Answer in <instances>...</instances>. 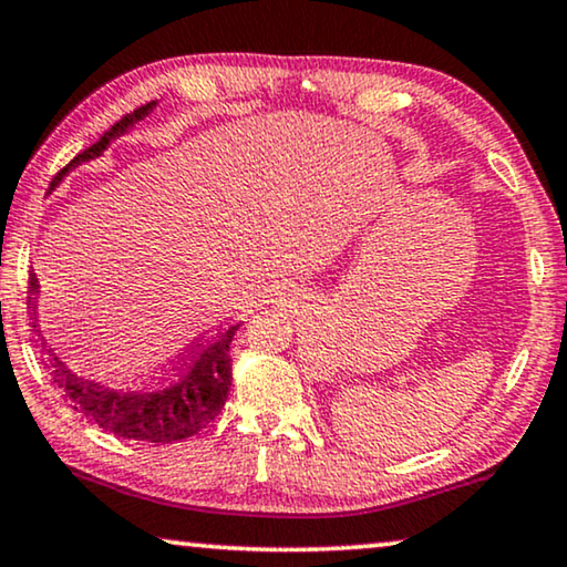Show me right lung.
I'll return each instance as SVG.
<instances>
[{"mask_svg":"<svg viewBox=\"0 0 567 567\" xmlns=\"http://www.w3.org/2000/svg\"><path fill=\"white\" fill-rule=\"evenodd\" d=\"M156 107V100L148 102L131 115L117 121L97 143L84 148L82 154L71 158L63 169L55 174L51 189L61 185V179L90 158H97L102 151L115 141L117 135L143 121L151 110ZM41 290L35 272L30 275V298L28 306H35V295ZM238 326H228L226 331H218L215 337H205L195 341L193 349L174 364V370L158 374V378L143 382H110L74 370L55 354V349L48 344L38 326V349H41L43 367L51 378V385L59 390V395L66 401L69 409L82 413L94 421L105 432L121 436V440H135L148 444H172L210 424L218 416L223 403H226L230 390V341Z\"/></svg>","mask_w":567,"mask_h":567,"instance_id":"right-lung-1","label":"right lung"}]
</instances>
